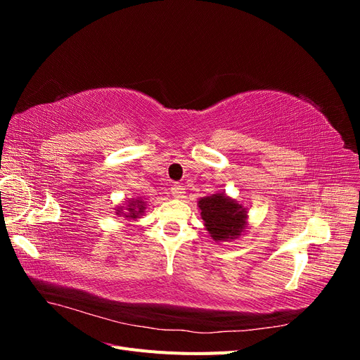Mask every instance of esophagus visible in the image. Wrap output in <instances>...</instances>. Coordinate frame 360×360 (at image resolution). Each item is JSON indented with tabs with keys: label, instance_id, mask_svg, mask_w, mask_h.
Instances as JSON below:
<instances>
[{
	"label": "esophagus",
	"instance_id": "1",
	"mask_svg": "<svg viewBox=\"0 0 360 360\" xmlns=\"http://www.w3.org/2000/svg\"><path fill=\"white\" fill-rule=\"evenodd\" d=\"M171 195H172L174 198H183L184 188L181 186V184H179V183H174L172 188H171Z\"/></svg>",
	"mask_w": 360,
	"mask_h": 360
}]
</instances>
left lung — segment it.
Returning <instances> with one entry per match:
<instances>
[{"instance_id": "left-lung-1", "label": "left lung", "mask_w": 360, "mask_h": 360, "mask_svg": "<svg viewBox=\"0 0 360 360\" xmlns=\"http://www.w3.org/2000/svg\"><path fill=\"white\" fill-rule=\"evenodd\" d=\"M205 230L216 243L233 242L248 230V209L224 192L198 200Z\"/></svg>"}]
</instances>
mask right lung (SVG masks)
Returning a JSON list of instances; mask_svg holds the SVG:
<instances>
[{"label": "right lung", "mask_w": 360, "mask_h": 360, "mask_svg": "<svg viewBox=\"0 0 360 360\" xmlns=\"http://www.w3.org/2000/svg\"><path fill=\"white\" fill-rule=\"evenodd\" d=\"M146 209H147L146 201L141 197H136V198H130L126 205L117 207L115 214L126 217L127 221H135V219H138L139 216L144 214Z\"/></svg>", "instance_id": "right-lung-1"}]
</instances>
